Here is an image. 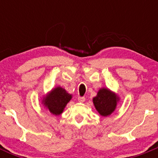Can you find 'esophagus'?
<instances>
[{
  "instance_id": "34e87169",
  "label": "esophagus",
  "mask_w": 158,
  "mask_h": 158,
  "mask_svg": "<svg viewBox=\"0 0 158 158\" xmlns=\"http://www.w3.org/2000/svg\"><path fill=\"white\" fill-rule=\"evenodd\" d=\"M85 100V98L83 96H79L78 97V101L79 102H84Z\"/></svg>"
}]
</instances>
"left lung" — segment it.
Wrapping results in <instances>:
<instances>
[{
    "instance_id": "1",
    "label": "left lung",
    "mask_w": 158,
    "mask_h": 158,
    "mask_svg": "<svg viewBox=\"0 0 158 158\" xmlns=\"http://www.w3.org/2000/svg\"><path fill=\"white\" fill-rule=\"evenodd\" d=\"M118 100V98L115 94L107 89H101L93 98V103L101 115L108 116L114 111Z\"/></svg>"
}]
</instances>
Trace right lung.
Returning a JSON list of instances; mask_svg holds the SVG:
<instances>
[{
  "label": "right lung",
  "mask_w": 158,
  "mask_h": 158,
  "mask_svg": "<svg viewBox=\"0 0 158 158\" xmlns=\"http://www.w3.org/2000/svg\"><path fill=\"white\" fill-rule=\"evenodd\" d=\"M72 98V95L66 92L61 87H57L51 91L50 93L44 98V102L46 107L51 113L59 115L63 112L66 104Z\"/></svg>",
  "instance_id": "obj_1"
}]
</instances>
